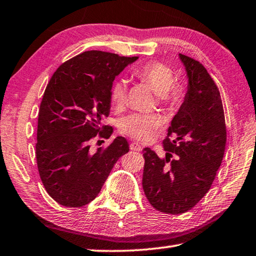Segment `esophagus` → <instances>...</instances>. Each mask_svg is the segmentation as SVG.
Returning <instances> with one entry per match:
<instances>
[{"mask_svg": "<svg viewBox=\"0 0 256 256\" xmlns=\"http://www.w3.org/2000/svg\"><path fill=\"white\" fill-rule=\"evenodd\" d=\"M130 150H134V152H142V146L139 144L138 142H132L130 144Z\"/></svg>", "mask_w": 256, "mask_h": 256, "instance_id": "esophagus-1", "label": "esophagus"}]
</instances>
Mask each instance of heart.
Here are the masks:
<instances>
[{"label":"heart","mask_w":256,"mask_h":256,"mask_svg":"<svg viewBox=\"0 0 256 256\" xmlns=\"http://www.w3.org/2000/svg\"><path fill=\"white\" fill-rule=\"evenodd\" d=\"M134 74L148 84L156 91L160 102L178 104L184 97V86L177 82L175 72L162 61L152 60L137 66ZM128 84L119 79L110 86V100L116 108L122 107L127 99ZM160 126V118L156 114H130L120 118L118 128L120 132L140 142H148Z\"/></svg>","instance_id":"obj_1"}]
</instances>
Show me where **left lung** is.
Segmentation results:
<instances>
[{"mask_svg": "<svg viewBox=\"0 0 256 256\" xmlns=\"http://www.w3.org/2000/svg\"><path fill=\"white\" fill-rule=\"evenodd\" d=\"M188 89L164 139L165 157L144 148L142 188L160 213L182 214L203 198L223 160L226 124L218 86L205 66L180 54Z\"/></svg>", "mask_w": 256, "mask_h": 256, "instance_id": "1", "label": "left lung"}]
</instances>
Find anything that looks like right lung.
Wrapping results in <instances>:
<instances>
[{"label":"right lung","instance_id":"1","mask_svg":"<svg viewBox=\"0 0 256 256\" xmlns=\"http://www.w3.org/2000/svg\"><path fill=\"white\" fill-rule=\"evenodd\" d=\"M137 59L86 51L52 74L38 109L36 157L43 186L60 205L89 204L114 164L129 152L124 137L96 152L90 150V142L112 136V127L101 124L110 112V86L116 76Z\"/></svg>","mask_w":256,"mask_h":256}]
</instances>
